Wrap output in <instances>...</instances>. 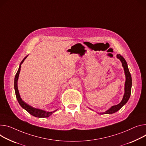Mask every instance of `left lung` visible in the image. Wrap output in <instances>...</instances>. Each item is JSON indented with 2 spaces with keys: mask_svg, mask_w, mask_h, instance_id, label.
I'll return each instance as SVG.
<instances>
[{
  "mask_svg": "<svg viewBox=\"0 0 146 146\" xmlns=\"http://www.w3.org/2000/svg\"><path fill=\"white\" fill-rule=\"evenodd\" d=\"M117 58L120 60L122 63V66L124 68V71L126 76V82H125V94L123 96V98L122 100V101L119 103V104L116 105L112 106V107L107 111L105 112H102L100 113L101 115L102 114H111L117 111L120 110L123 106L129 100L130 94H131V77L130 73V72L129 70L128 67H127V63L125 60V59L123 58V56H122L120 54H117Z\"/></svg>",
  "mask_w": 146,
  "mask_h": 146,
  "instance_id": "1",
  "label": "left lung"
}]
</instances>
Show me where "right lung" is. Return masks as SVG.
Returning a JSON list of instances; mask_svg holds the SVG:
<instances>
[{"label": "right lung", "mask_w": 146, "mask_h": 146, "mask_svg": "<svg viewBox=\"0 0 146 146\" xmlns=\"http://www.w3.org/2000/svg\"><path fill=\"white\" fill-rule=\"evenodd\" d=\"M27 57L25 56L23 60L21 61L19 68L18 69V71L15 76V92H16V98L17 99V101L19 102V103L20 104V105H21V107L24 108L25 110L27 111L29 113H30L31 115H32L34 116L35 117H48L49 116H50L53 113L55 112L56 111H54L53 112H47L40 109H37V108H34L31 106H30L29 105L27 104L26 103H25L20 98V96L19 94V92L18 90V88H17V80L19 78V73L20 72V68H21V64L23 63V62L24 61V60L26 59V58Z\"/></svg>", "instance_id": "1"}]
</instances>
